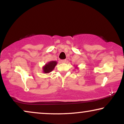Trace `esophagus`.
I'll return each instance as SVG.
<instances>
[{
    "label": "esophagus",
    "mask_w": 124,
    "mask_h": 124,
    "mask_svg": "<svg viewBox=\"0 0 124 124\" xmlns=\"http://www.w3.org/2000/svg\"><path fill=\"white\" fill-rule=\"evenodd\" d=\"M67 62V60H66L65 59H64V60H61V62H62V63H64V62Z\"/></svg>",
    "instance_id": "1"
}]
</instances>
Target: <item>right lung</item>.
I'll list each match as a JSON object with an SVG mask.
<instances>
[{
  "label": "right lung",
  "instance_id": "add662e5",
  "mask_svg": "<svg viewBox=\"0 0 124 124\" xmlns=\"http://www.w3.org/2000/svg\"><path fill=\"white\" fill-rule=\"evenodd\" d=\"M57 62L55 61H52V62H49L48 63L46 64V65L43 67V72L45 73H48L51 72V71L54 69V68L56 65Z\"/></svg>",
  "mask_w": 124,
  "mask_h": 124
}]
</instances>
